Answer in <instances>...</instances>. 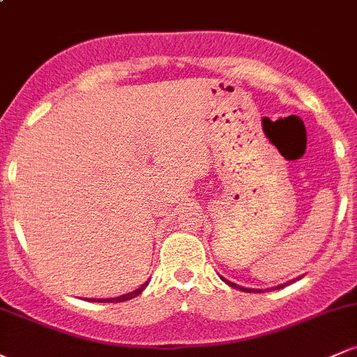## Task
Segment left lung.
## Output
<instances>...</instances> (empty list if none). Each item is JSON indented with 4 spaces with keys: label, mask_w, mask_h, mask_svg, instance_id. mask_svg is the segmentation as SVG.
<instances>
[{
    "label": "left lung",
    "mask_w": 357,
    "mask_h": 357,
    "mask_svg": "<svg viewBox=\"0 0 357 357\" xmlns=\"http://www.w3.org/2000/svg\"><path fill=\"white\" fill-rule=\"evenodd\" d=\"M220 278H221V280H223V282H225V284H228V285H230V287H233V289H240V290H243V292H258V294H260V292H264V290H260V289H247V287H241V285H236V284H233V282H230V280H227V278H225V277H220ZM298 278H301V277H297V280H298ZM292 282H296V280H290V282H287V284L277 285V287H275V289H284V287H285V285L292 284Z\"/></svg>",
    "instance_id": "left-lung-1"
}]
</instances>
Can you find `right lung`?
Returning <instances> with one entry per match:
<instances>
[{"instance_id":"right-lung-1","label":"right lung","mask_w":357,"mask_h":357,"mask_svg":"<svg viewBox=\"0 0 357 357\" xmlns=\"http://www.w3.org/2000/svg\"><path fill=\"white\" fill-rule=\"evenodd\" d=\"M147 287V282L146 284H142L141 287H139V289H136L134 290V292H129V294H124V296H121V297H114V298H89V302L90 301H93V302H126V301H130V298H134V297H137L139 294L142 292V290H144Z\"/></svg>"}]
</instances>
